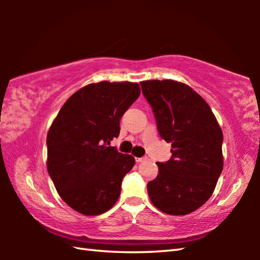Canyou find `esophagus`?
<instances>
[{"instance_id":"1","label":"esophagus","mask_w":260,"mask_h":260,"mask_svg":"<svg viewBox=\"0 0 260 260\" xmlns=\"http://www.w3.org/2000/svg\"><path fill=\"white\" fill-rule=\"evenodd\" d=\"M148 159L147 157H141V158H136V161L138 162H143V161H146Z\"/></svg>"}]
</instances>
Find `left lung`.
I'll list each match as a JSON object with an SVG mask.
<instances>
[{
	"instance_id": "1",
	"label": "left lung",
	"mask_w": 260,
	"mask_h": 260,
	"mask_svg": "<svg viewBox=\"0 0 260 260\" xmlns=\"http://www.w3.org/2000/svg\"><path fill=\"white\" fill-rule=\"evenodd\" d=\"M172 158L157 162L158 175L148 182L152 204L161 212L186 215L213 193L223 167L222 131L201 95L175 80L141 82Z\"/></svg>"
}]
</instances>
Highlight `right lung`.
Wrapping results in <instances>:
<instances>
[{"label":"right lung","instance_id":"1","mask_svg":"<svg viewBox=\"0 0 260 260\" xmlns=\"http://www.w3.org/2000/svg\"><path fill=\"white\" fill-rule=\"evenodd\" d=\"M141 89L136 82L90 83L77 90L47 134V169L58 195L83 215L107 212L119 199L121 181L133 169L132 155L110 147L120 118Z\"/></svg>","mask_w":260,"mask_h":260}]
</instances>
